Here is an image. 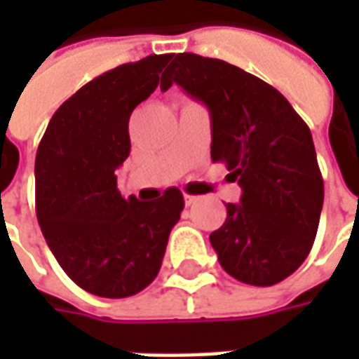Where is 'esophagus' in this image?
Segmentation results:
<instances>
[{"label": "esophagus", "mask_w": 359, "mask_h": 359, "mask_svg": "<svg viewBox=\"0 0 359 359\" xmlns=\"http://www.w3.org/2000/svg\"><path fill=\"white\" fill-rule=\"evenodd\" d=\"M198 200H200L198 196H190V194L184 196V202H187V205H194V203L198 202Z\"/></svg>", "instance_id": "1"}]
</instances>
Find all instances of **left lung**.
Masks as SVG:
<instances>
[{
	"mask_svg": "<svg viewBox=\"0 0 359 359\" xmlns=\"http://www.w3.org/2000/svg\"><path fill=\"white\" fill-rule=\"evenodd\" d=\"M172 82L208 105L211 159L242 188L210 234L219 264L246 285H277L308 257L323 208L308 125L278 90L221 59L179 53L161 90Z\"/></svg>",
	"mask_w": 359,
	"mask_h": 359,
	"instance_id": "8db88e82",
	"label": "left lung"
}]
</instances>
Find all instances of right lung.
<instances>
[{
    "instance_id": "right-lung-1",
    "label": "right lung",
    "mask_w": 359,
    "mask_h": 359,
    "mask_svg": "<svg viewBox=\"0 0 359 359\" xmlns=\"http://www.w3.org/2000/svg\"><path fill=\"white\" fill-rule=\"evenodd\" d=\"M172 53L125 63L59 107L36 154V217L61 269L86 292L134 296L157 277L184 210L179 188L157 202L123 198L117 169L130 154L128 118L159 84Z\"/></svg>"
}]
</instances>
